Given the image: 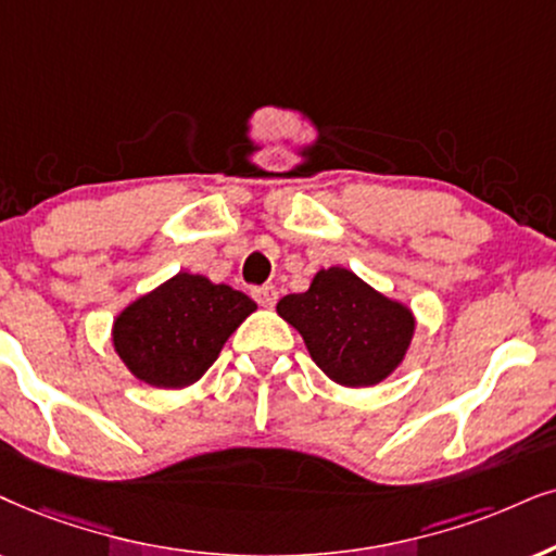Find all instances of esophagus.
Instances as JSON below:
<instances>
[{"label": "esophagus", "mask_w": 556, "mask_h": 556, "mask_svg": "<svg viewBox=\"0 0 556 556\" xmlns=\"http://www.w3.org/2000/svg\"><path fill=\"white\" fill-rule=\"evenodd\" d=\"M251 294H254V300H256L262 307H274V302H277V298H279L277 290H274L271 285L254 287V290H251Z\"/></svg>", "instance_id": "1"}]
</instances>
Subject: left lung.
Segmentation results:
<instances>
[{"mask_svg": "<svg viewBox=\"0 0 556 556\" xmlns=\"http://www.w3.org/2000/svg\"><path fill=\"white\" fill-rule=\"evenodd\" d=\"M277 313L300 330L313 362L346 388H369L395 371L416 328L405 305L341 266L315 274L307 292L279 300Z\"/></svg>", "mask_w": 556, "mask_h": 556, "instance_id": "1", "label": "left lung"}]
</instances>
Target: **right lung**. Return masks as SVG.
<instances>
[{
    "label": "right lung",
    "instance_id": "obj_1",
    "mask_svg": "<svg viewBox=\"0 0 556 556\" xmlns=\"http://www.w3.org/2000/svg\"><path fill=\"white\" fill-rule=\"evenodd\" d=\"M256 311L249 294L179 271L117 315L112 341L153 388H187L213 367L228 336Z\"/></svg>",
    "mask_w": 556,
    "mask_h": 556
}]
</instances>
